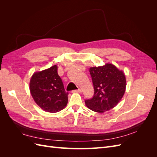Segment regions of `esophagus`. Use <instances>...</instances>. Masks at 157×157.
<instances>
[{"label":"esophagus","instance_id":"obj_1","mask_svg":"<svg viewBox=\"0 0 157 157\" xmlns=\"http://www.w3.org/2000/svg\"><path fill=\"white\" fill-rule=\"evenodd\" d=\"M75 92H78V93H80V92H82V90H80V88H78V90H75V91H74Z\"/></svg>","mask_w":157,"mask_h":157}]
</instances>
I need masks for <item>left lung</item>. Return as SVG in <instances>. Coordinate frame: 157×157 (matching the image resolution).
<instances>
[{
  "label": "left lung",
  "mask_w": 157,
  "mask_h": 157,
  "mask_svg": "<svg viewBox=\"0 0 157 157\" xmlns=\"http://www.w3.org/2000/svg\"><path fill=\"white\" fill-rule=\"evenodd\" d=\"M94 94L86 99V105L92 111L103 113L115 107L125 92L126 80L124 73L114 65L106 63L90 69Z\"/></svg>",
  "instance_id": "8db88e82"
}]
</instances>
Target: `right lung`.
<instances>
[{
    "instance_id": "add662e5",
    "label": "right lung",
    "mask_w": 157,
    "mask_h": 157,
    "mask_svg": "<svg viewBox=\"0 0 157 157\" xmlns=\"http://www.w3.org/2000/svg\"><path fill=\"white\" fill-rule=\"evenodd\" d=\"M29 89L35 103L45 111L56 113L67 105L69 94L65 92L56 65L33 74Z\"/></svg>"
}]
</instances>
